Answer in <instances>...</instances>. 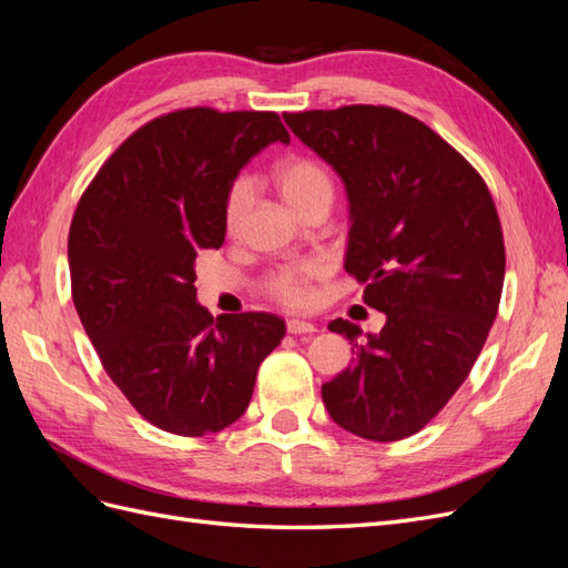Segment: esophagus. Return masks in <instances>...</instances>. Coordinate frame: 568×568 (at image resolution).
I'll return each instance as SVG.
<instances>
[{
    "instance_id": "esophagus-1",
    "label": "esophagus",
    "mask_w": 568,
    "mask_h": 568,
    "mask_svg": "<svg viewBox=\"0 0 568 568\" xmlns=\"http://www.w3.org/2000/svg\"><path fill=\"white\" fill-rule=\"evenodd\" d=\"M286 329H288V334H313V332H317V326L313 322H305V320H288Z\"/></svg>"
}]
</instances>
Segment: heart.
Returning a JSON list of instances; mask_svg holds the SVG:
<instances>
[{
	"label": "heart",
	"mask_w": 568,
	"mask_h": 568,
	"mask_svg": "<svg viewBox=\"0 0 568 568\" xmlns=\"http://www.w3.org/2000/svg\"><path fill=\"white\" fill-rule=\"evenodd\" d=\"M272 182L280 196L286 201L291 211L298 215L313 205L315 201L329 199L332 201V180L326 175V170L315 163L313 159L305 156H286L272 168ZM248 205V184L234 182L225 199V230L234 234L242 225V217ZM320 267L315 263H301V265H286L277 270L267 280L270 294L282 301L284 305H305L311 298V282Z\"/></svg>",
	"instance_id": "obj_1"
}]
</instances>
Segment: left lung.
<instances>
[{
    "label": "left lung",
    "instance_id": "1",
    "mask_svg": "<svg viewBox=\"0 0 568 568\" xmlns=\"http://www.w3.org/2000/svg\"><path fill=\"white\" fill-rule=\"evenodd\" d=\"M284 120L346 184L343 267L386 315L363 343L353 322H329L357 357L322 386L324 407L359 438H407L464 384L495 322L505 242L493 196L462 153L398 109L355 104Z\"/></svg>",
    "mask_w": 568,
    "mask_h": 568
}]
</instances>
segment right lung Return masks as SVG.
Segmentation results:
<instances>
[{
	"mask_svg": "<svg viewBox=\"0 0 568 568\" xmlns=\"http://www.w3.org/2000/svg\"><path fill=\"white\" fill-rule=\"evenodd\" d=\"M272 111L182 109L120 144L71 232L73 303L111 382L163 432L217 434L244 415L286 324L196 303V255L225 242V199L255 153L288 144Z\"/></svg>",
	"mask_w": 568,
	"mask_h": 568,
	"instance_id": "right-lung-1",
	"label": "right lung"
}]
</instances>
